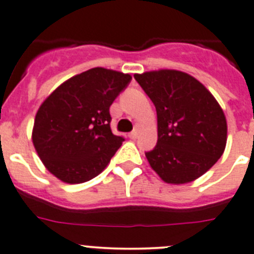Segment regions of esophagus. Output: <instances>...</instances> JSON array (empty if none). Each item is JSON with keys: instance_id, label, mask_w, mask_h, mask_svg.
Returning a JSON list of instances; mask_svg holds the SVG:
<instances>
[{"instance_id": "1", "label": "esophagus", "mask_w": 254, "mask_h": 254, "mask_svg": "<svg viewBox=\"0 0 254 254\" xmlns=\"http://www.w3.org/2000/svg\"><path fill=\"white\" fill-rule=\"evenodd\" d=\"M138 135H139V130L138 129L132 130L131 132H129V138L130 139H136V138H138Z\"/></svg>"}]
</instances>
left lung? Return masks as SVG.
Listing matches in <instances>:
<instances>
[{
  "mask_svg": "<svg viewBox=\"0 0 254 254\" xmlns=\"http://www.w3.org/2000/svg\"><path fill=\"white\" fill-rule=\"evenodd\" d=\"M134 78L157 110L158 140L145 153L150 167L167 184L195 181L225 149L223 109L204 84L181 70H150Z\"/></svg>",
  "mask_w": 254,
  "mask_h": 254,
  "instance_id": "8db88e82",
  "label": "left lung"
}]
</instances>
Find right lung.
<instances>
[{"label": "right lung", "instance_id": "right-lung-1", "mask_svg": "<svg viewBox=\"0 0 254 254\" xmlns=\"http://www.w3.org/2000/svg\"><path fill=\"white\" fill-rule=\"evenodd\" d=\"M131 76L96 67L58 86L34 122L33 144L48 171L65 184L99 176L124 141L113 134L110 106Z\"/></svg>", "mask_w": 254, "mask_h": 254}]
</instances>
